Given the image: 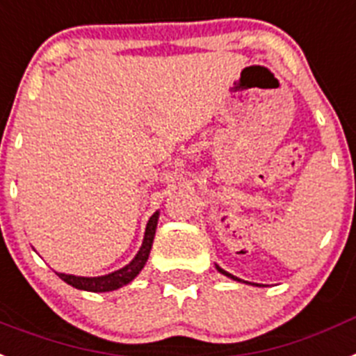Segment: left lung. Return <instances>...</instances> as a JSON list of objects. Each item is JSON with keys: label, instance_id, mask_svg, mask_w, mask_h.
Segmentation results:
<instances>
[{"label": "left lung", "instance_id": "obj_1", "mask_svg": "<svg viewBox=\"0 0 356 356\" xmlns=\"http://www.w3.org/2000/svg\"><path fill=\"white\" fill-rule=\"evenodd\" d=\"M217 270H219L220 273H222V275H226V277H229V279H234V280H241V279H237V277H234V275H232V273H228V271H224L222 268H219V266H217Z\"/></svg>", "mask_w": 356, "mask_h": 356}]
</instances>
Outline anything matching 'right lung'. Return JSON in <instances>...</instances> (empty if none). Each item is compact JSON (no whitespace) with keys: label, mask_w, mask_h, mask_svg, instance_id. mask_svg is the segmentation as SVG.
<instances>
[{"label":"right lung","mask_w":356,"mask_h":356,"mask_svg":"<svg viewBox=\"0 0 356 356\" xmlns=\"http://www.w3.org/2000/svg\"><path fill=\"white\" fill-rule=\"evenodd\" d=\"M157 219H159V211H155L150 217L148 224H146L145 238H143V246L139 248L137 255L134 257V261L127 264L121 270L113 271V273L103 275V277H76V275L58 273L59 279H63L67 284L74 286L77 289H85V291H94V293H103V291H113V289L122 288L128 282H132L136 279L139 271L145 268L148 255H150L152 243L155 237V228H157Z\"/></svg>","instance_id":"right-lung-1"}]
</instances>
